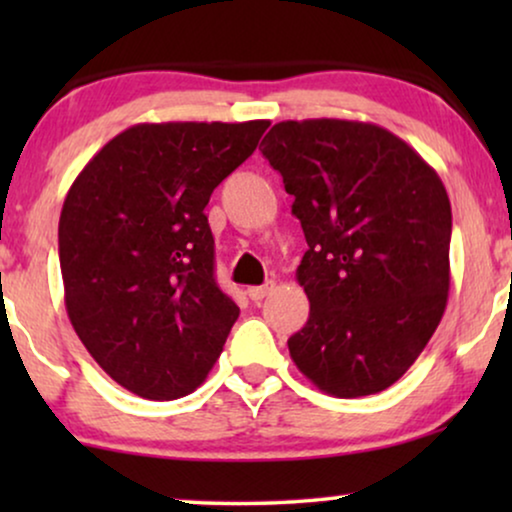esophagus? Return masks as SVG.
I'll return each mask as SVG.
<instances>
[{
	"instance_id": "obj_1",
	"label": "esophagus",
	"mask_w": 512,
	"mask_h": 512,
	"mask_svg": "<svg viewBox=\"0 0 512 512\" xmlns=\"http://www.w3.org/2000/svg\"><path fill=\"white\" fill-rule=\"evenodd\" d=\"M272 289H275V282H268V284H263V286H249L247 296L254 300V303H261V300L268 296Z\"/></svg>"
}]
</instances>
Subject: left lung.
Instances as JSON below:
<instances>
[{
	"instance_id": "8db88e82",
	"label": "left lung",
	"mask_w": 512,
	"mask_h": 512,
	"mask_svg": "<svg viewBox=\"0 0 512 512\" xmlns=\"http://www.w3.org/2000/svg\"><path fill=\"white\" fill-rule=\"evenodd\" d=\"M263 156L282 174L307 251L296 270L310 317L289 338L300 373L359 398L401 380L450 291V198L438 172L375 123L272 125Z\"/></svg>"
}]
</instances>
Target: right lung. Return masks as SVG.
I'll return each mask as SVG.
<instances>
[{
  "instance_id": "add662e5",
  "label": "right lung",
  "mask_w": 512,
  "mask_h": 512,
  "mask_svg": "<svg viewBox=\"0 0 512 512\" xmlns=\"http://www.w3.org/2000/svg\"><path fill=\"white\" fill-rule=\"evenodd\" d=\"M268 125L137 123L69 188L58 226L69 321L132 394H191L221 356L240 307L214 279L205 207Z\"/></svg>"
}]
</instances>
